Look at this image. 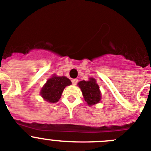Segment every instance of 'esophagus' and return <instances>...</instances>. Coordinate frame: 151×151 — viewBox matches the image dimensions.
<instances>
[{"instance_id": "1", "label": "esophagus", "mask_w": 151, "mask_h": 151, "mask_svg": "<svg viewBox=\"0 0 151 151\" xmlns=\"http://www.w3.org/2000/svg\"><path fill=\"white\" fill-rule=\"evenodd\" d=\"M71 82H72V83L74 85H76L78 83V80L77 79H73V80H71Z\"/></svg>"}]
</instances>
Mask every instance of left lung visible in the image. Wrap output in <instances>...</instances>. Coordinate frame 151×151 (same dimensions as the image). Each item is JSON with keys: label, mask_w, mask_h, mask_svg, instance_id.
<instances>
[{"label": "left lung", "mask_w": 151, "mask_h": 151, "mask_svg": "<svg viewBox=\"0 0 151 151\" xmlns=\"http://www.w3.org/2000/svg\"><path fill=\"white\" fill-rule=\"evenodd\" d=\"M77 85L81 88L84 100L87 102L88 105L92 106L101 101V92L96 79L90 77L89 81H82Z\"/></svg>", "instance_id": "obj_1"}]
</instances>
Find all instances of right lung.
I'll return each mask as SVG.
<instances>
[{"mask_svg": "<svg viewBox=\"0 0 151 151\" xmlns=\"http://www.w3.org/2000/svg\"><path fill=\"white\" fill-rule=\"evenodd\" d=\"M71 84V81L68 77L62 76L58 77L54 74L48 79L40 90V95L45 101L50 103H55L62 96L64 89Z\"/></svg>", "mask_w": 151, "mask_h": 151, "instance_id": "add662e5", "label": "right lung"}]
</instances>
